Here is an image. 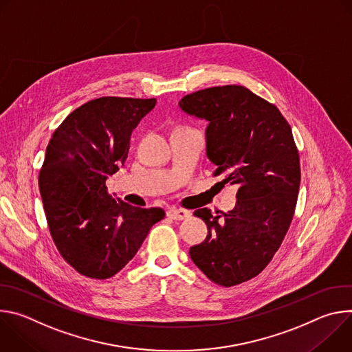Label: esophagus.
I'll return each instance as SVG.
<instances>
[{
  "mask_svg": "<svg viewBox=\"0 0 352 352\" xmlns=\"http://www.w3.org/2000/svg\"><path fill=\"white\" fill-rule=\"evenodd\" d=\"M167 216L168 217H171L173 220H178V221H181V220H185V219H188L189 216H190V212L189 210H184V209H170L168 212H167Z\"/></svg>",
  "mask_w": 352,
  "mask_h": 352,
  "instance_id": "esophagus-1",
  "label": "esophagus"
}]
</instances>
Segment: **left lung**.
Here are the masks:
<instances>
[{"instance_id":"left-lung-1","label":"left lung","mask_w":352,"mask_h":352,"mask_svg":"<svg viewBox=\"0 0 352 352\" xmlns=\"http://www.w3.org/2000/svg\"><path fill=\"white\" fill-rule=\"evenodd\" d=\"M178 106L209 122L206 156L224 184L238 185L228 213H193L209 232L189 256L216 284L248 281L269 265L294 216L300 168L291 126L276 106L236 85L186 94Z\"/></svg>"}]
</instances>
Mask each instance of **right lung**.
<instances>
[{"instance_id":"right-lung-1","label":"right lung","mask_w":352,"mask_h":352,"mask_svg":"<svg viewBox=\"0 0 352 352\" xmlns=\"http://www.w3.org/2000/svg\"><path fill=\"white\" fill-rule=\"evenodd\" d=\"M156 98L100 97L72 111L45 148L38 188L53 241L80 274L104 280L136 255L160 208L114 199L106 181L125 163L132 131Z\"/></svg>"}]
</instances>
